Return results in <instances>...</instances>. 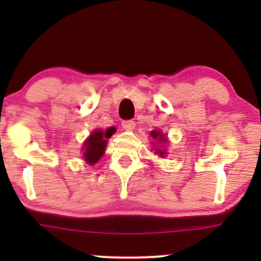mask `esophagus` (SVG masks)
Wrapping results in <instances>:
<instances>
[{
  "label": "esophagus",
  "instance_id": "obj_1",
  "mask_svg": "<svg viewBox=\"0 0 261 261\" xmlns=\"http://www.w3.org/2000/svg\"><path fill=\"white\" fill-rule=\"evenodd\" d=\"M122 127L125 128L126 131H133L135 128V121H123Z\"/></svg>",
  "mask_w": 261,
  "mask_h": 261
}]
</instances>
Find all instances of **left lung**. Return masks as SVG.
<instances>
[{
    "label": "left lung",
    "instance_id": "left-lung-1",
    "mask_svg": "<svg viewBox=\"0 0 261 261\" xmlns=\"http://www.w3.org/2000/svg\"><path fill=\"white\" fill-rule=\"evenodd\" d=\"M150 135H151V138L154 139V140L156 141V143H159V144H165V143H168L167 136H165L164 134H163L160 130H154V131H151V133H150ZM151 144L155 146V143H151ZM162 147H163V146H162ZM155 152H156V154H159L160 158H164L165 154H167V151H165L164 149H160V147H156V149H155Z\"/></svg>",
    "mask_w": 261,
    "mask_h": 261
}]
</instances>
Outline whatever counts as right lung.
Instances as JSON below:
<instances>
[{
	"mask_svg": "<svg viewBox=\"0 0 261 261\" xmlns=\"http://www.w3.org/2000/svg\"><path fill=\"white\" fill-rule=\"evenodd\" d=\"M115 127H109L106 131L97 128L87 138L83 144V159L88 164H96L105 154L107 146V139L115 134Z\"/></svg>",
	"mask_w": 261,
	"mask_h": 261,
	"instance_id": "1",
	"label": "right lung"
}]
</instances>
